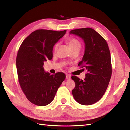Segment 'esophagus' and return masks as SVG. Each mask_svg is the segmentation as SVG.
<instances>
[{
	"instance_id": "esophagus-1",
	"label": "esophagus",
	"mask_w": 130,
	"mask_h": 130,
	"mask_svg": "<svg viewBox=\"0 0 130 130\" xmlns=\"http://www.w3.org/2000/svg\"><path fill=\"white\" fill-rule=\"evenodd\" d=\"M66 79H68V80L70 79H71V76H70V75H66Z\"/></svg>"
}]
</instances>
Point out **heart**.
Returning a JSON list of instances; mask_svg holds the SVG:
<instances>
[{
	"label": "heart",
	"instance_id": "1",
	"mask_svg": "<svg viewBox=\"0 0 130 130\" xmlns=\"http://www.w3.org/2000/svg\"><path fill=\"white\" fill-rule=\"evenodd\" d=\"M67 42L71 50H73L75 48H80L81 43L78 40L75 38H70L67 40ZM58 47V44L55 46V50H56Z\"/></svg>",
	"mask_w": 130,
	"mask_h": 130
}]
</instances>
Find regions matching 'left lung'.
I'll list each match as a JSON object with an SVG mask.
<instances>
[{
	"mask_svg": "<svg viewBox=\"0 0 130 130\" xmlns=\"http://www.w3.org/2000/svg\"><path fill=\"white\" fill-rule=\"evenodd\" d=\"M71 34L84 42V54L78 66L88 72L83 80L72 76L76 84L72 93L80 104L91 105L102 97L109 84L112 72L110 51L105 39L93 29H75L70 31Z\"/></svg>",
	"mask_w": 130,
	"mask_h": 130,
	"instance_id": "8db88e82",
	"label": "left lung"
}]
</instances>
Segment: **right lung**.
<instances>
[{
    "label": "right lung",
    "instance_id": "obj_1",
    "mask_svg": "<svg viewBox=\"0 0 130 130\" xmlns=\"http://www.w3.org/2000/svg\"><path fill=\"white\" fill-rule=\"evenodd\" d=\"M66 31L35 30L25 39L18 50V82L28 100L35 105L44 106L50 103L65 79L64 73L51 75L45 72L43 66L44 61L52 59L53 46Z\"/></svg>",
    "mask_w": 130,
    "mask_h": 130
}]
</instances>
